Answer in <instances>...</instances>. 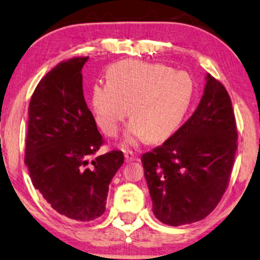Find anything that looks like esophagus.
I'll return each mask as SVG.
<instances>
[{"label": "esophagus", "instance_id": "esophagus-1", "mask_svg": "<svg viewBox=\"0 0 260 260\" xmlns=\"http://www.w3.org/2000/svg\"><path fill=\"white\" fill-rule=\"evenodd\" d=\"M124 156H125L126 162H131V161L136 160V155H135L133 151H125V153H124Z\"/></svg>", "mask_w": 260, "mask_h": 260}]
</instances>
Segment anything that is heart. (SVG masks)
<instances>
[{"label":"heart","instance_id":"1","mask_svg":"<svg viewBox=\"0 0 260 260\" xmlns=\"http://www.w3.org/2000/svg\"><path fill=\"white\" fill-rule=\"evenodd\" d=\"M106 83H95L90 103L96 123L107 135L117 136L129 114L134 118L126 144L147 136L161 141L179 127L193 99L194 83L185 72L161 63L127 59L111 66Z\"/></svg>","mask_w":260,"mask_h":260}]
</instances>
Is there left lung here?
<instances>
[{"instance_id": "obj_1", "label": "left lung", "mask_w": 260, "mask_h": 260, "mask_svg": "<svg viewBox=\"0 0 260 260\" xmlns=\"http://www.w3.org/2000/svg\"><path fill=\"white\" fill-rule=\"evenodd\" d=\"M237 149L231 96L209 74L193 114L141 157L155 217L173 227L207 217L227 190Z\"/></svg>"}]
</instances>
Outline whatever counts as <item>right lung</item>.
<instances>
[{
    "label": "right lung",
    "instance_id": "right-lung-1",
    "mask_svg": "<svg viewBox=\"0 0 260 260\" xmlns=\"http://www.w3.org/2000/svg\"><path fill=\"white\" fill-rule=\"evenodd\" d=\"M87 59L63 60L39 81L29 101L25 148L33 186L53 210L79 222L104 214L109 185L124 162L120 150L94 157L105 141L83 96Z\"/></svg>",
    "mask_w": 260,
    "mask_h": 260
}]
</instances>
